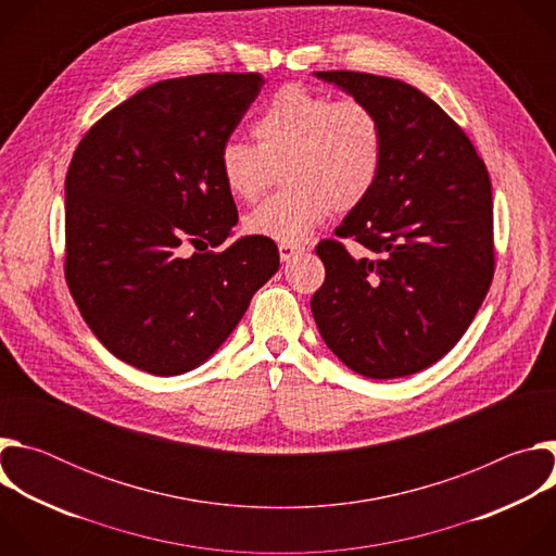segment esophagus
Returning <instances> with one entry per match:
<instances>
[{
	"label": "esophagus",
	"instance_id": "1",
	"mask_svg": "<svg viewBox=\"0 0 556 556\" xmlns=\"http://www.w3.org/2000/svg\"><path fill=\"white\" fill-rule=\"evenodd\" d=\"M303 253V247H296V244H279V257L281 262H290L294 255Z\"/></svg>",
	"mask_w": 556,
	"mask_h": 556
}]
</instances>
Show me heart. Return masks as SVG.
Wrapping results in <instances>:
<instances>
[{"instance_id": "obj_1", "label": "heart", "mask_w": 556, "mask_h": 556, "mask_svg": "<svg viewBox=\"0 0 556 556\" xmlns=\"http://www.w3.org/2000/svg\"><path fill=\"white\" fill-rule=\"evenodd\" d=\"M257 144L228 138L217 167L226 191L255 200L268 187L273 167L286 163L290 187L253 208L249 232L279 244H301L332 208L352 211L378 185L384 165V125L361 99H341L305 86H283L253 123Z\"/></svg>"}]
</instances>
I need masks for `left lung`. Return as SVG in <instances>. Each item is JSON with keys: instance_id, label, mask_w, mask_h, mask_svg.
Returning <instances> with one entry per match:
<instances>
[{"instance_id": "obj_1", "label": "left lung", "mask_w": 556, "mask_h": 556, "mask_svg": "<svg viewBox=\"0 0 556 556\" xmlns=\"http://www.w3.org/2000/svg\"><path fill=\"white\" fill-rule=\"evenodd\" d=\"M369 103L384 125V165L369 198L337 226L365 249L324 240L326 281L309 307L326 345L352 371L403 378L448 354L493 279V189L466 134L399 78L314 72Z\"/></svg>"}]
</instances>
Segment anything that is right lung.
I'll use <instances>...</instances> for the list:
<instances>
[{"label": "right lung", "mask_w": 556, "mask_h": 556, "mask_svg": "<svg viewBox=\"0 0 556 556\" xmlns=\"http://www.w3.org/2000/svg\"><path fill=\"white\" fill-rule=\"evenodd\" d=\"M262 74L157 81L108 112L65 176V279L88 328L123 363L180 376L206 363L279 270L273 240L232 237L217 155Z\"/></svg>", "instance_id": "1"}]
</instances>
